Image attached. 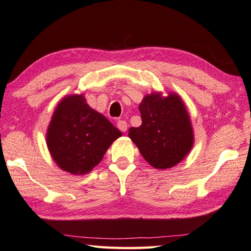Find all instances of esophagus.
Masks as SVG:
<instances>
[{
  "mask_svg": "<svg viewBox=\"0 0 251 251\" xmlns=\"http://www.w3.org/2000/svg\"><path fill=\"white\" fill-rule=\"evenodd\" d=\"M117 128H119L121 131L125 132L127 130V123L125 121H119L117 122Z\"/></svg>",
  "mask_w": 251,
  "mask_h": 251,
  "instance_id": "obj_1",
  "label": "esophagus"
}]
</instances>
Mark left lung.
<instances>
[{
    "label": "left lung",
    "mask_w": 251,
    "mask_h": 251,
    "mask_svg": "<svg viewBox=\"0 0 251 251\" xmlns=\"http://www.w3.org/2000/svg\"><path fill=\"white\" fill-rule=\"evenodd\" d=\"M141 125L131 127L128 137L141 155L156 170L180 163L194 146V130L180 96L169 92L146 95L139 104Z\"/></svg>",
    "instance_id": "left-lung-1"
}]
</instances>
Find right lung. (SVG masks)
Here are the masks:
<instances>
[{
  "label": "right lung",
  "instance_id": "1",
  "mask_svg": "<svg viewBox=\"0 0 251 251\" xmlns=\"http://www.w3.org/2000/svg\"><path fill=\"white\" fill-rule=\"evenodd\" d=\"M122 132L101 113L88 105L83 95L64 97L47 130V146L61 170L83 175L100 163Z\"/></svg>",
  "mask_w": 251,
  "mask_h": 251
}]
</instances>
